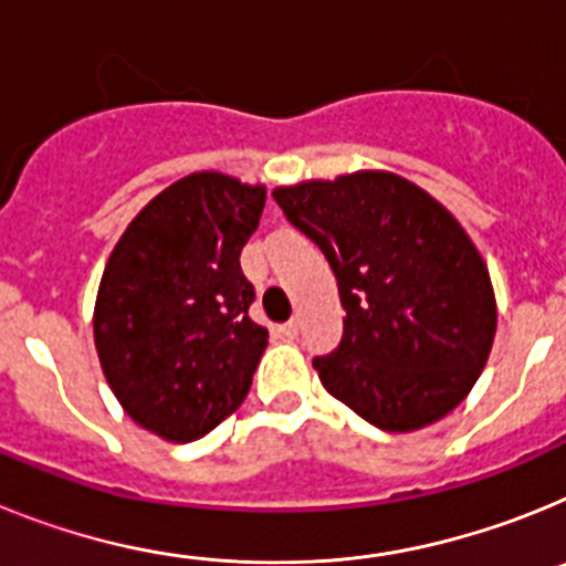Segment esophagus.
<instances>
[{
	"label": "esophagus",
	"mask_w": 566,
	"mask_h": 566,
	"mask_svg": "<svg viewBox=\"0 0 566 566\" xmlns=\"http://www.w3.org/2000/svg\"><path fill=\"white\" fill-rule=\"evenodd\" d=\"M277 332L283 334V337H297V334H300V319L297 317L289 319V323H283V326H280Z\"/></svg>",
	"instance_id": "1"
}]
</instances>
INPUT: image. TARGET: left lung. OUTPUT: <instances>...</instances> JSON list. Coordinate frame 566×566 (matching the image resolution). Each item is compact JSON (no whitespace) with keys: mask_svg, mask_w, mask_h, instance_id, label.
Wrapping results in <instances>:
<instances>
[{"mask_svg":"<svg viewBox=\"0 0 566 566\" xmlns=\"http://www.w3.org/2000/svg\"><path fill=\"white\" fill-rule=\"evenodd\" d=\"M272 195L337 277L343 339L314 359L326 391L391 433L451 413L496 337L488 266L462 223L417 184L382 169Z\"/></svg>","mask_w":566,"mask_h":566,"instance_id":"1","label":"left lung"}]
</instances>
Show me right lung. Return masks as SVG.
I'll return each instance as SVG.
<instances>
[{"label":"right lung","instance_id":"right-lung-1","mask_svg":"<svg viewBox=\"0 0 566 566\" xmlns=\"http://www.w3.org/2000/svg\"><path fill=\"white\" fill-rule=\"evenodd\" d=\"M266 189L192 172L155 195L115 243L93 314L115 399L167 442H192L247 399L269 332L249 319L240 252Z\"/></svg>","mask_w":566,"mask_h":566}]
</instances>
